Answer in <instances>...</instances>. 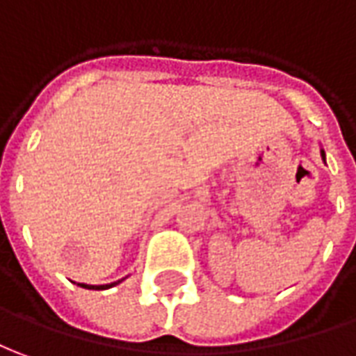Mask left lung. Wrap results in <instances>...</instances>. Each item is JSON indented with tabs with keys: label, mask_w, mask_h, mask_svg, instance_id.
<instances>
[{
	"label": "left lung",
	"mask_w": 356,
	"mask_h": 356,
	"mask_svg": "<svg viewBox=\"0 0 356 356\" xmlns=\"http://www.w3.org/2000/svg\"><path fill=\"white\" fill-rule=\"evenodd\" d=\"M322 159L325 161V153H323V149H322Z\"/></svg>",
	"instance_id": "obj_1"
}]
</instances>
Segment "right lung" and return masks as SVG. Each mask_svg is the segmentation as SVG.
<instances>
[{
  "label": "right lung",
  "instance_id": "right-lung-1",
  "mask_svg": "<svg viewBox=\"0 0 356 356\" xmlns=\"http://www.w3.org/2000/svg\"><path fill=\"white\" fill-rule=\"evenodd\" d=\"M120 281H116V283H110V285H85V283H79V286H83V289H110V286L118 285Z\"/></svg>",
  "mask_w": 356,
  "mask_h": 356
}]
</instances>
